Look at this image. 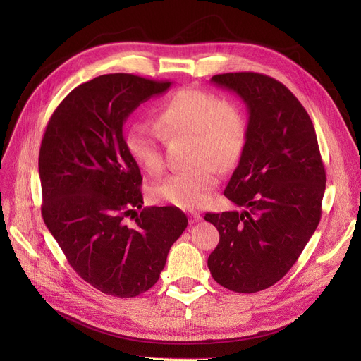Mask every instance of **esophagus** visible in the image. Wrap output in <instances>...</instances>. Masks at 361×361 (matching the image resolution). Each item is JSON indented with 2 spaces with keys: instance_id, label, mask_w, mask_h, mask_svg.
Returning <instances> with one entry per match:
<instances>
[{
  "instance_id": "obj_1",
  "label": "esophagus",
  "mask_w": 361,
  "mask_h": 361,
  "mask_svg": "<svg viewBox=\"0 0 361 361\" xmlns=\"http://www.w3.org/2000/svg\"><path fill=\"white\" fill-rule=\"evenodd\" d=\"M188 218H190L192 224H195V222H199L202 219V215L196 211H190V212H188Z\"/></svg>"
}]
</instances>
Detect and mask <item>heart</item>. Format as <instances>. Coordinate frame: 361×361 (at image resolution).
<instances>
[{
    "instance_id": "obj_1",
    "label": "heart",
    "mask_w": 361,
    "mask_h": 361,
    "mask_svg": "<svg viewBox=\"0 0 361 361\" xmlns=\"http://www.w3.org/2000/svg\"><path fill=\"white\" fill-rule=\"evenodd\" d=\"M155 128L131 124L126 147L131 159L147 174H158L164 166L161 142L190 137V162L195 168L157 183L150 197L157 203L195 209L207 203L219 183L221 169L233 168L247 140V124L241 109L200 89L174 93L157 112Z\"/></svg>"
}]
</instances>
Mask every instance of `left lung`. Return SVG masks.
Segmentation results:
<instances>
[{
  "label": "left lung",
  "instance_id": "obj_1",
  "mask_svg": "<svg viewBox=\"0 0 361 361\" xmlns=\"http://www.w3.org/2000/svg\"><path fill=\"white\" fill-rule=\"evenodd\" d=\"M247 106V140L224 196L243 211L207 212L219 243L207 267L235 293L269 288L297 262L317 228L326 174L313 123L300 101L269 75L216 74Z\"/></svg>",
  "mask_w": 361,
  "mask_h": 361
}]
</instances>
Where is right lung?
<instances>
[{
    "mask_svg": "<svg viewBox=\"0 0 361 361\" xmlns=\"http://www.w3.org/2000/svg\"><path fill=\"white\" fill-rule=\"evenodd\" d=\"M171 85L126 73L99 75L67 94L42 139L45 225L71 268L108 295L136 297L154 287L187 228L176 206L142 207L140 169L123 135L130 114ZM128 216L135 218L131 226Z\"/></svg>",
    "mask_w": 361,
    "mask_h": 361,
    "instance_id": "obj_1",
    "label": "right lung"
}]
</instances>
